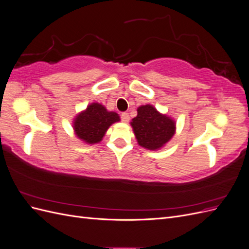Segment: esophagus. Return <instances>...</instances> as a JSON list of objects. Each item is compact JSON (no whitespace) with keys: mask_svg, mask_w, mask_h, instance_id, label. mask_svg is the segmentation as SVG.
Returning a JSON list of instances; mask_svg holds the SVG:
<instances>
[{"mask_svg":"<svg viewBox=\"0 0 249 249\" xmlns=\"http://www.w3.org/2000/svg\"><path fill=\"white\" fill-rule=\"evenodd\" d=\"M122 120L124 123H129V120H130V115H129V113H126V112H124L123 114H122Z\"/></svg>","mask_w":249,"mask_h":249,"instance_id":"1","label":"esophagus"}]
</instances>
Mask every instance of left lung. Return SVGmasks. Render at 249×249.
<instances>
[{
    "instance_id": "left-lung-1",
    "label": "left lung",
    "mask_w": 249,
    "mask_h": 249,
    "mask_svg": "<svg viewBox=\"0 0 249 249\" xmlns=\"http://www.w3.org/2000/svg\"><path fill=\"white\" fill-rule=\"evenodd\" d=\"M131 125L138 144L149 150L163 147L176 133L175 120L161 114L152 105L140 106Z\"/></svg>"
}]
</instances>
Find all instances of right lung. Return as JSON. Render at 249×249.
Returning <instances> with one entry per match:
<instances>
[{"label":"right lung","instance_id":"obj_1","mask_svg":"<svg viewBox=\"0 0 249 249\" xmlns=\"http://www.w3.org/2000/svg\"><path fill=\"white\" fill-rule=\"evenodd\" d=\"M119 120L117 113L108 111L101 104L92 103L73 119L72 127L79 139L87 144H95L103 140L109 126Z\"/></svg>","mask_w":249,"mask_h":249}]
</instances>
